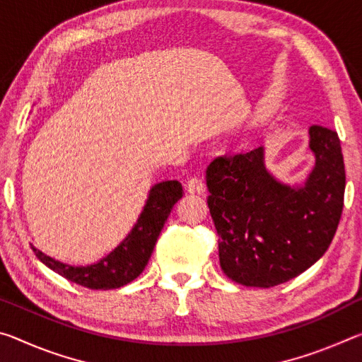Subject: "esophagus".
<instances>
[{
  "instance_id": "1",
  "label": "esophagus",
  "mask_w": 362,
  "mask_h": 362,
  "mask_svg": "<svg viewBox=\"0 0 362 362\" xmlns=\"http://www.w3.org/2000/svg\"><path fill=\"white\" fill-rule=\"evenodd\" d=\"M185 189L188 193H199L201 194V193L206 192V185H204L203 180L198 179V177H192V179L187 182Z\"/></svg>"
}]
</instances>
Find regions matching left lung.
<instances>
[{
    "label": "left lung",
    "mask_w": 362,
    "mask_h": 362,
    "mask_svg": "<svg viewBox=\"0 0 362 362\" xmlns=\"http://www.w3.org/2000/svg\"><path fill=\"white\" fill-rule=\"evenodd\" d=\"M315 168L302 185L268 173L265 148L218 156L206 170L220 267L249 287H273L321 259L340 222L345 164L337 132L308 129Z\"/></svg>",
    "instance_id": "1"
}]
</instances>
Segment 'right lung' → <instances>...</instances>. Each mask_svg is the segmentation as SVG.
<instances>
[{"label":"right lung","mask_w":362,"mask_h":362,"mask_svg":"<svg viewBox=\"0 0 362 362\" xmlns=\"http://www.w3.org/2000/svg\"><path fill=\"white\" fill-rule=\"evenodd\" d=\"M182 183L168 180L156 183L148 192V198L124 240L107 257L93 265L73 267L59 262L32 247L36 257L65 279L88 289H118L136 279L148 263L156 240L174 204L182 198Z\"/></svg>","instance_id":"add662e5"}]
</instances>
